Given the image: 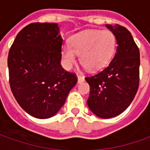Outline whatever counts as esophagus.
Wrapping results in <instances>:
<instances>
[{"instance_id": "obj_1", "label": "esophagus", "mask_w": 150, "mask_h": 150, "mask_svg": "<svg viewBox=\"0 0 150 150\" xmlns=\"http://www.w3.org/2000/svg\"><path fill=\"white\" fill-rule=\"evenodd\" d=\"M84 81V77L83 76H81V75H79V74H77V81H78V83L79 82H81V81Z\"/></svg>"}]
</instances>
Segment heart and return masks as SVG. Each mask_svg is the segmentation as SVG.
Instances as JSON below:
<instances>
[{
	"instance_id": "1",
	"label": "heart",
	"mask_w": 150,
	"mask_h": 150,
	"mask_svg": "<svg viewBox=\"0 0 150 150\" xmlns=\"http://www.w3.org/2000/svg\"><path fill=\"white\" fill-rule=\"evenodd\" d=\"M115 35L108 30H87L74 35L70 45L64 44L61 50L62 59L66 69L76 62V53L81 64L88 70H97L108 64L116 51Z\"/></svg>"
}]
</instances>
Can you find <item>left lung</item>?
<instances>
[{"label":"left lung","mask_w":150,"mask_h":150,"mask_svg":"<svg viewBox=\"0 0 150 150\" xmlns=\"http://www.w3.org/2000/svg\"><path fill=\"white\" fill-rule=\"evenodd\" d=\"M106 27L116 37V54L107 67L85 77L90 86L89 108L102 118L126 110L135 98L140 81V50L131 33L119 24Z\"/></svg>","instance_id":"obj_1"}]
</instances>
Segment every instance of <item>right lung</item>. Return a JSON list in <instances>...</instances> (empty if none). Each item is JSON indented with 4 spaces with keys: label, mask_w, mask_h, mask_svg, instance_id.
<instances>
[{
    "label": "right lung",
    "mask_w": 150,
    "mask_h": 150,
    "mask_svg": "<svg viewBox=\"0 0 150 150\" xmlns=\"http://www.w3.org/2000/svg\"><path fill=\"white\" fill-rule=\"evenodd\" d=\"M59 30L57 23H30L9 51L11 91L21 108L37 118L54 116L77 81L76 73L60 64L63 38Z\"/></svg>",
    "instance_id": "add662e5"
}]
</instances>
